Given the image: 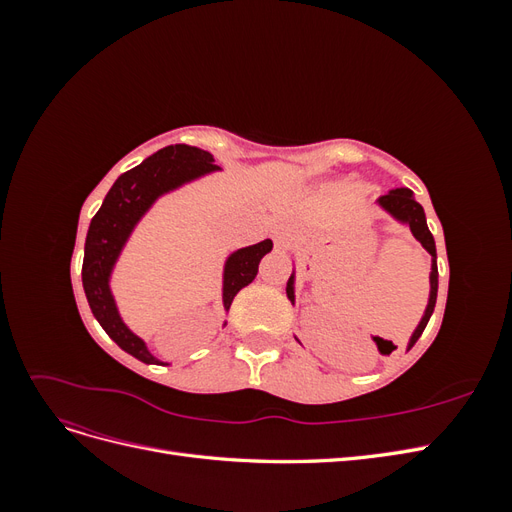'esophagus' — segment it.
Masks as SVG:
<instances>
[{"label": "esophagus", "mask_w": 512, "mask_h": 512, "mask_svg": "<svg viewBox=\"0 0 512 512\" xmlns=\"http://www.w3.org/2000/svg\"><path fill=\"white\" fill-rule=\"evenodd\" d=\"M288 245H290V239H288V235H286V232H280V235L275 237V247H277V250H286Z\"/></svg>", "instance_id": "34e87169"}]
</instances>
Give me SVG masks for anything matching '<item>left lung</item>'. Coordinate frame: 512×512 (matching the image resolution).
Returning a JSON list of instances; mask_svg holds the SVG:
<instances>
[{
  "label": "left lung",
  "mask_w": 512,
  "mask_h": 512,
  "mask_svg": "<svg viewBox=\"0 0 512 512\" xmlns=\"http://www.w3.org/2000/svg\"><path fill=\"white\" fill-rule=\"evenodd\" d=\"M378 207H382L386 213L391 215V218H395L397 222L406 224L410 228V232L414 235V239L421 243L425 250L431 254V273H429V301H427V307H425V314L421 318V322H418V327L414 329L410 342H408V350L416 344V339L423 335L427 322L433 314V307H436V297H438V254H436V241H433V235L427 228V220H425V211L423 207L416 203L414 194L408 190V188H395L391 190L389 194L380 196L378 200ZM286 294L290 303L294 305V271L290 275V280L286 284ZM374 342L378 344V350L384 352V354H391L393 352V344L391 342H384V339L380 337H374Z\"/></svg>",
  "instance_id": "1"
}]
</instances>
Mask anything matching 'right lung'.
<instances>
[{"mask_svg": "<svg viewBox=\"0 0 512 512\" xmlns=\"http://www.w3.org/2000/svg\"><path fill=\"white\" fill-rule=\"evenodd\" d=\"M213 162L215 160L209 151L190 145H168L149 156L143 164L123 173L108 190L102 207L89 224L83 258V288L91 314L96 316L100 327L121 350H126L143 363L158 365L160 361L149 352L143 339L134 335L128 324L123 322L111 290L113 269L136 224L143 220V215L153 207V203L185 183L222 170ZM271 250L273 241L265 239L256 245L241 247L226 258L222 282V301L226 312L237 292L254 282L262 256Z\"/></svg>", "mask_w": 512, "mask_h": 512, "instance_id": "1", "label": "right lung"}]
</instances>
